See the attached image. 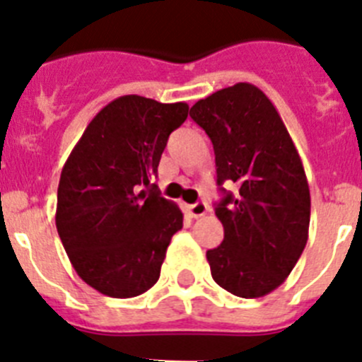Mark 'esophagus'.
<instances>
[{"label": "esophagus", "mask_w": 362, "mask_h": 362, "mask_svg": "<svg viewBox=\"0 0 362 362\" xmlns=\"http://www.w3.org/2000/svg\"><path fill=\"white\" fill-rule=\"evenodd\" d=\"M187 210L192 217H203L204 214L209 212V204L203 203V201H199V203H196V204H188Z\"/></svg>", "instance_id": "esophagus-1"}]
</instances>
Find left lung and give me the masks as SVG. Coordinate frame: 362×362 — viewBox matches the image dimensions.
Listing matches in <instances>:
<instances>
[{
	"instance_id": "left-lung-1",
	"label": "left lung",
	"mask_w": 362,
	"mask_h": 362,
	"mask_svg": "<svg viewBox=\"0 0 362 362\" xmlns=\"http://www.w3.org/2000/svg\"><path fill=\"white\" fill-rule=\"evenodd\" d=\"M190 117L209 134L225 197L216 206L225 239L206 252L221 288L245 299L274 292L308 241L310 188L279 112L261 88L235 83L199 99ZM236 185V194L222 188Z\"/></svg>"
}]
</instances>
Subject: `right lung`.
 Listing matches in <instances>:
<instances>
[{"instance_id": "1", "label": "right lung", "mask_w": 362, "mask_h": 362, "mask_svg": "<svg viewBox=\"0 0 362 362\" xmlns=\"http://www.w3.org/2000/svg\"><path fill=\"white\" fill-rule=\"evenodd\" d=\"M187 116V103L121 95L95 114L63 166L57 233L74 270L103 296L129 299L152 288L183 228V212L150 179Z\"/></svg>"}]
</instances>
